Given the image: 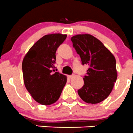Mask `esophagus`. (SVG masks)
Segmentation results:
<instances>
[{"mask_svg": "<svg viewBox=\"0 0 133 133\" xmlns=\"http://www.w3.org/2000/svg\"><path fill=\"white\" fill-rule=\"evenodd\" d=\"M68 77H69V78H73V77H74V75H69V76H68Z\"/></svg>", "mask_w": 133, "mask_h": 133, "instance_id": "34e87169", "label": "esophagus"}]
</instances>
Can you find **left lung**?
Returning a JSON list of instances; mask_svg holds the SVG:
<instances>
[{
	"instance_id": "obj_1",
	"label": "left lung",
	"mask_w": 133,
	"mask_h": 133,
	"mask_svg": "<svg viewBox=\"0 0 133 133\" xmlns=\"http://www.w3.org/2000/svg\"><path fill=\"white\" fill-rule=\"evenodd\" d=\"M71 39L82 64L89 65L87 75L83 78L84 84L78 94L88 104L101 102L110 95L117 79L115 57L91 35H76Z\"/></svg>"
}]
</instances>
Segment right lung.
<instances>
[{
	"label": "right lung",
	"instance_id": "add662e5",
	"mask_svg": "<svg viewBox=\"0 0 133 133\" xmlns=\"http://www.w3.org/2000/svg\"><path fill=\"white\" fill-rule=\"evenodd\" d=\"M67 35H46L36 42L22 61L24 83L33 98L42 105L55 103L67 82V76L53 73L55 53Z\"/></svg>",
	"mask_w": 133,
	"mask_h": 133
}]
</instances>
